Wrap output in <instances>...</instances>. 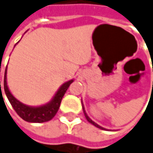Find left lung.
Instances as JSON below:
<instances>
[{
	"mask_svg": "<svg viewBox=\"0 0 153 153\" xmlns=\"http://www.w3.org/2000/svg\"><path fill=\"white\" fill-rule=\"evenodd\" d=\"M82 108H83V106H82ZM83 111H84V114H85V117H86V119H87V120H88V122H90L91 124H93L94 126H96L97 128H100V129H105L104 128H102V127H100L99 125H97V123H95V122H94L93 120H91L89 119V117H88V116L87 115V113H86V111H85V110H84V108H83Z\"/></svg>",
	"mask_w": 153,
	"mask_h": 153,
	"instance_id": "1",
	"label": "left lung"
}]
</instances>
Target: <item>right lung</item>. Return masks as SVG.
Listing matches in <instances>:
<instances>
[{
    "label": "right lung",
    "mask_w": 153,
    "mask_h": 153,
    "mask_svg": "<svg viewBox=\"0 0 153 153\" xmlns=\"http://www.w3.org/2000/svg\"><path fill=\"white\" fill-rule=\"evenodd\" d=\"M6 74H7V69L5 70V74H4V91H5V94H6L10 103L11 104L12 107L14 108L16 112L18 114V116L21 117L24 120L28 121V122L41 123V122H45V121L50 120L57 112L64 95L65 94L70 84L74 81L72 79V80H69V81L65 82V84H63L50 103L40 107H31L20 103L11 95V93L10 92L8 86H7Z\"/></svg>",
    "instance_id": "right-lung-1"
}]
</instances>
